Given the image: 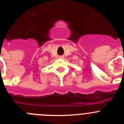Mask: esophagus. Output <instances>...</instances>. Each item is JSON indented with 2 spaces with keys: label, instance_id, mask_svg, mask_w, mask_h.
<instances>
[{
  "label": "esophagus",
  "instance_id": "obj_1",
  "mask_svg": "<svg viewBox=\"0 0 124 124\" xmlns=\"http://www.w3.org/2000/svg\"><path fill=\"white\" fill-rule=\"evenodd\" d=\"M61 58H62V57H61Z\"/></svg>",
  "mask_w": 124,
  "mask_h": 124
}]
</instances>
